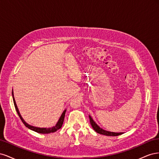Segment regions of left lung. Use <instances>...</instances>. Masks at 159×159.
<instances>
[{"instance_id":"obj_1","label":"left lung","mask_w":159,"mask_h":159,"mask_svg":"<svg viewBox=\"0 0 159 159\" xmlns=\"http://www.w3.org/2000/svg\"><path fill=\"white\" fill-rule=\"evenodd\" d=\"M89 117L90 123L91 125V127H93V129L98 133H99L101 134H104V135H106V136H118V135H120V134H123V133H114V132H110V131H105V130L99 127L98 125L95 123V122L93 121V119L91 118L90 115H89Z\"/></svg>"}]
</instances>
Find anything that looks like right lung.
Returning a JSON list of instances; mask_svg holds the SVG:
<instances>
[{
	"label": "right lung",
	"instance_id": "1",
	"mask_svg": "<svg viewBox=\"0 0 159 159\" xmlns=\"http://www.w3.org/2000/svg\"><path fill=\"white\" fill-rule=\"evenodd\" d=\"M12 98H13V102H14V107H15V109H16V112L18 115L19 117L20 118L21 121H22V123L25 124V125L28 127V129H30L31 130H32V131H35V132H37L38 133H42V134H48V133H54V132H56V131H57V130L60 129L62 125H63V123H64V117H65V113H66V110H64V112L62 113L61 115L60 118L59 119L58 121H57V123H56V125L55 126L52 127H50V128H40V127H34V126H32V125H28L27 123L25 122V120L23 119V118L22 117L20 113V112H19L18 111V107L16 105V102H15V99H14V93H13V90L12 91Z\"/></svg>",
	"mask_w": 159,
	"mask_h": 159
}]
</instances>
